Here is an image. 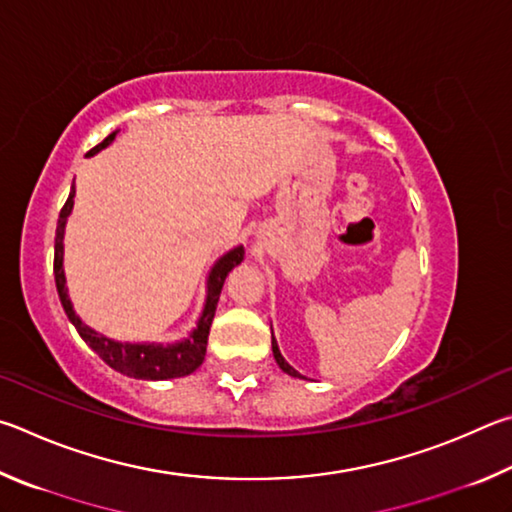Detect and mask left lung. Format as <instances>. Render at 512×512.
<instances>
[{"label": "left lung", "mask_w": 512, "mask_h": 512, "mask_svg": "<svg viewBox=\"0 0 512 512\" xmlns=\"http://www.w3.org/2000/svg\"><path fill=\"white\" fill-rule=\"evenodd\" d=\"M272 351H274V360H276V364H279L281 366V369L285 371V373H288V375H292V378H297V371H294L292 369V366L288 364V362H285L283 360V355H281V351H279V346H276V342H274V335H272Z\"/></svg>", "instance_id": "8db88e82"}]
</instances>
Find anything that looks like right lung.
<instances>
[{"label": "right lung", "mask_w": 512, "mask_h": 512, "mask_svg": "<svg viewBox=\"0 0 512 512\" xmlns=\"http://www.w3.org/2000/svg\"><path fill=\"white\" fill-rule=\"evenodd\" d=\"M114 137H116V132L107 134V137L98 143V146L89 150L87 155H94V152L103 150L105 146H110ZM71 209H74V188H71L65 206L60 209V218H58V227H56V254H53V274H56V288H58V297L62 301V308H65L71 324L76 326L78 335L94 348L98 357H101L107 366H112L114 371L130 375V378H137V380L184 378V375L193 373L195 369H200V364L204 362V355H206V342H209L211 321L215 317V308H218V299H220L224 279H227L231 267H236L242 261L245 249L242 247L231 249L229 254H224L220 261L213 265V270L209 274V297H206L204 312H202L200 321H197V328L193 330L191 337L184 339V342H179V344H173V346L119 344V342H112V339L94 333L92 328L85 326L74 312V308H71V301L67 297L65 272H62V233H65L67 215L71 213Z\"/></svg>", "instance_id": "obj_1"}]
</instances>
